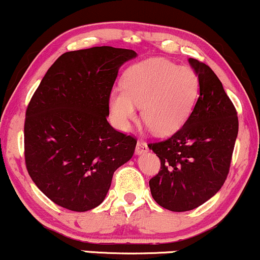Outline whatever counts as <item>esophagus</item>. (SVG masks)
Returning <instances> with one entry per match:
<instances>
[{"mask_svg": "<svg viewBox=\"0 0 260 260\" xmlns=\"http://www.w3.org/2000/svg\"><path fill=\"white\" fill-rule=\"evenodd\" d=\"M148 145H146V143H144L143 140H138V143H137V146H136V154L137 155H142V154H145V152H148Z\"/></svg>", "mask_w": 260, "mask_h": 260, "instance_id": "esophagus-1", "label": "esophagus"}]
</instances>
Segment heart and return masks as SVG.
Listing matches in <instances>:
<instances>
[{
  "mask_svg": "<svg viewBox=\"0 0 260 260\" xmlns=\"http://www.w3.org/2000/svg\"><path fill=\"white\" fill-rule=\"evenodd\" d=\"M199 90V76L191 68L162 58L148 59L128 69L123 88L109 94V109L114 123L127 129L140 106L144 123L155 134L167 136L187 121Z\"/></svg>",
  "mask_w": 260,
  "mask_h": 260,
  "instance_id": "heart-1",
  "label": "heart"
}]
</instances>
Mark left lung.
I'll list each match as a JSON object with an SVG mask.
<instances>
[{
  "label": "left lung",
  "instance_id": "obj_1",
  "mask_svg": "<svg viewBox=\"0 0 260 260\" xmlns=\"http://www.w3.org/2000/svg\"><path fill=\"white\" fill-rule=\"evenodd\" d=\"M200 81V93L184 126L164 142L149 144L161 160V171L149 181L161 207L185 212L220 190L229 173L239 120L220 80L211 68L189 58Z\"/></svg>",
  "mask_w": 260,
  "mask_h": 260
}]
</instances>
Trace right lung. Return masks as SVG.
<instances>
[{"mask_svg":"<svg viewBox=\"0 0 260 260\" xmlns=\"http://www.w3.org/2000/svg\"><path fill=\"white\" fill-rule=\"evenodd\" d=\"M132 49L110 46L67 52L48 69L27 106L25 162L49 200L75 212L104 201L114 172L137 140L110 126L109 94Z\"/></svg>","mask_w":260,"mask_h":260,"instance_id":"add662e5","label":"right lung"}]
</instances>
